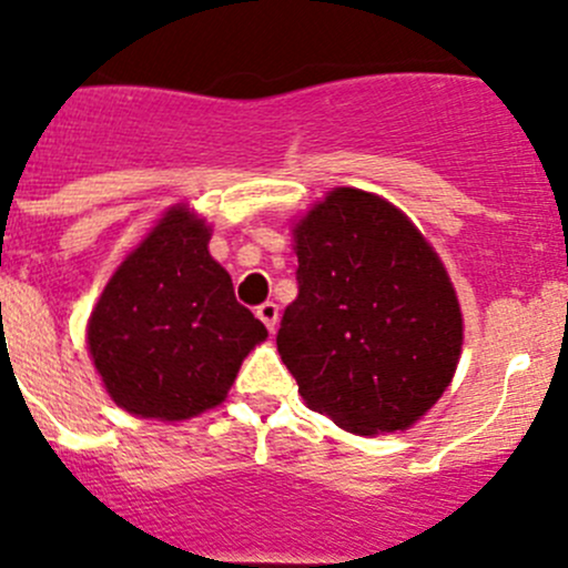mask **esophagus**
Returning a JSON list of instances; mask_svg holds the SVG:
<instances>
[{
  "mask_svg": "<svg viewBox=\"0 0 568 568\" xmlns=\"http://www.w3.org/2000/svg\"><path fill=\"white\" fill-rule=\"evenodd\" d=\"M255 315H258L261 321H264V326L268 332L277 329V318H280V307L274 302H264L255 307Z\"/></svg>",
  "mask_w": 568,
  "mask_h": 568,
  "instance_id": "34e87169",
  "label": "esophagus"
}]
</instances>
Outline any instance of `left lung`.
I'll return each mask as SVG.
<instances>
[{
	"label": "left lung",
	"instance_id": "8db88e82",
	"mask_svg": "<svg viewBox=\"0 0 568 568\" xmlns=\"http://www.w3.org/2000/svg\"><path fill=\"white\" fill-rule=\"evenodd\" d=\"M300 296L277 351L307 408L348 433H394L449 386L463 315L444 264L389 201L337 187L294 229Z\"/></svg>",
	"mask_w": 568,
	"mask_h": 568
}]
</instances>
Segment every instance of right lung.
<instances>
[{
  "instance_id": "add662e5",
  "label": "right lung",
  "mask_w": 568,
  "mask_h": 568,
  "mask_svg": "<svg viewBox=\"0 0 568 568\" xmlns=\"http://www.w3.org/2000/svg\"><path fill=\"white\" fill-rule=\"evenodd\" d=\"M190 209L165 212L122 261L89 318V354L119 408L179 422L225 399L266 326L236 302Z\"/></svg>"
}]
</instances>
